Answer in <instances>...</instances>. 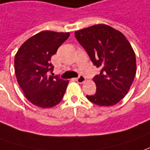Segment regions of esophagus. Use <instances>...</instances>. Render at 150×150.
<instances>
[{
  "label": "esophagus",
  "instance_id": "34e87169",
  "mask_svg": "<svg viewBox=\"0 0 150 150\" xmlns=\"http://www.w3.org/2000/svg\"><path fill=\"white\" fill-rule=\"evenodd\" d=\"M76 81L79 83H83L84 81H85V77L82 75H79L77 78H76Z\"/></svg>",
  "mask_w": 150,
  "mask_h": 150
}]
</instances>
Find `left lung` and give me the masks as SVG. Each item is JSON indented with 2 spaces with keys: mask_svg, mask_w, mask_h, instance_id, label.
Segmentation results:
<instances>
[{
  "mask_svg": "<svg viewBox=\"0 0 150 150\" xmlns=\"http://www.w3.org/2000/svg\"><path fill=\"white\" fill-rule=\"evenodd\" d=\"M91 62L100 67L93 79L96 93L86 95L94 104L108 107L117 103L131 88L136 73L134 51L126 37L108 25L96 24L75 33Z\"/></svg>",
  "mask_w": 150,
  "mask_h": 150,
  "instance_id": "8db88e82",
  "label": "left lung"
}]
</instances>
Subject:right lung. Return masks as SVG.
I'll use <instances>...</instances> for the list:
<instances>
[{
	"label": "right lung",
	"mask_w": 150,
	"mask_h": 150,
	"mask_svg": "<svg viewBox=\"0 0 150 150\" xmlns=\"http://www.w3.org/2000/svg\"><path fill=\"white\" fill-rule=\"evenodd\" d=\"M69 37V33L42 31L24 42L15 55L18 83L26 98L37 107H54L64 96L69 81L54 76L51 57Z\"/></svg>",
	"instance_id": "1"
}]
</instances>
